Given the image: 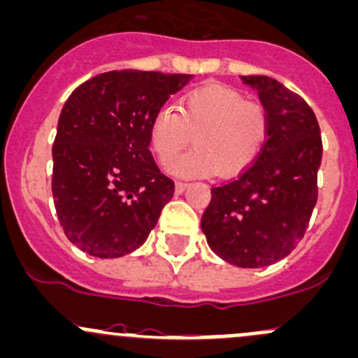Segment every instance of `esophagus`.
<instances>
[{
	"mask_svg": "<svg viewBox=\"0 0 358 358\" xmlns=\"http://www.w3.org/2000/svg\"><path fill=\"white\" fill-rule=\"evenodd\" d=\"M187 187H189V183L180 182V180H178V182L175 183V192H176V194H182V192H185Z\"/></svg>",
	"mask_w": 358,
	"mask_h": 358,
	"instance_id": "34e87169",
	"label": "esophagus"
}]
</instances>
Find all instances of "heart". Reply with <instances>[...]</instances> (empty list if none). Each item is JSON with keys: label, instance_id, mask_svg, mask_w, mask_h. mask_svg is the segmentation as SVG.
Wrapping results in <instances>:
<instances>
[{"label": "heart", "instance_id": "obj_1", "mask_svg": "<svg viewBox=\"0 0 358 358\" xmlns=\"http://www.w3.org/2000/svg\"><path fill=\"white\" fill-rule=\"evenodd\" d=\"M195 149L176 157L168 171L176 176H206L217 171L235 176L255 163L269 135V116L240 90L210 84L190 90L178 111L161 108L150 123V149L169 161L192 142Z\"/></svg>", "mask_w": 358, "mask_h": 358}]
</instances>
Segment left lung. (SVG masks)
Masks as SVG:
<instances>
[{
    "label": "left lung",
    "mask_w": 358,
    "mask_h": 358,
    "mask_svg": "<svg viewBox=\"0 0 358 358\" xmlns=\"http://www.w3.org/2000/svg\"><path fill=\"white\" fill-rule=\"evenodd\" d=\"M269 116L255 163L210 189L201 227L210 250L238 268H264L303 238L317 202L322 141L314 111L299 94L266 75H247Z\"/></svg>",
    "instance_id": "left-lung-1"
}]
</instances>
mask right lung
Wrapping results in <instances>:
<instances>
[{"label":"right lung","instance_id":"add662e5","mask_svg":"<svg viewBox=\"0 0 358 358\" xmlns=\"http://www.w3.org/2000/svg\"><path fill=\"white\" fill-rule=\"evenodd\" d=\"M192 75L113 70L71 92L52 145V199L66 238L94 257H122L156 227L175 183L159 171L150 123Z\"/></svg>","mask_w":358,"mask_h":358}]
</instances>
